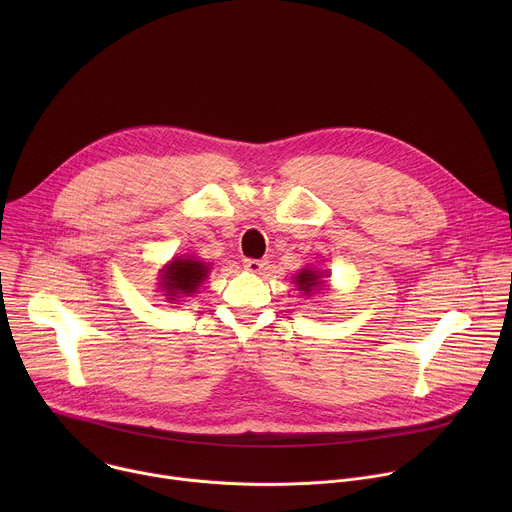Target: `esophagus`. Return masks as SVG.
<instances>
[{
    "label": "esophagus",
    "instance_id": "1",
    "mask_svg": "<svg viewBox=\"0 0 512 512\" xmlns=\"http://www.w3.org/2000/svg\"><path fill=\"white\" fill-rule=\"evenodd\" d=\"M265 265H267V261H261V259H247L245 261V269L249 273H261L265 269Z\"/></svg>",
    "mask_w": 512,
    "mask_h": 512
}]
</instances>
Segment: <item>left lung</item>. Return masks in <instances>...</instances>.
Wrapping results in <instances>:
<instances>
[{"label": "left lung", "mask_w": 512, "mask_h": 512, "mask_svg": "<svg viewBox=\"0 0 512 512\" xmlns=\"http://www.w3.org/2000/svg\"><path fill=\"white\" fill-rule=\"evenodd\" d=\"M322 277H324V275H320V271H316V269H308V267H306V269H302L298 275H294L298 289H300V291H304V294H312V291L326 287V285H324V281H322Z\"/></svg>", "instance_id": "obj_1"}]
</instances>
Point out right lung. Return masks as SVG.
Segmentation results:
<instances>
[{"label": "right lung", "instance_id": "1", "mask_svg": "<svg viewBox=\"0 0 512 512\" xmlns=\"http://www.w3.org/2000/svg\"><path fill=\"white\" fill-rule=\"evenodd\" d=\"M208 265L194 257H174L168 265H164L160 275V285L164 287L168 300L174 304L176 298L192 296L200 287V283L208 277Z\"/></svg>", "mask_w": 512, "mask_h": 512}]
</instances>
